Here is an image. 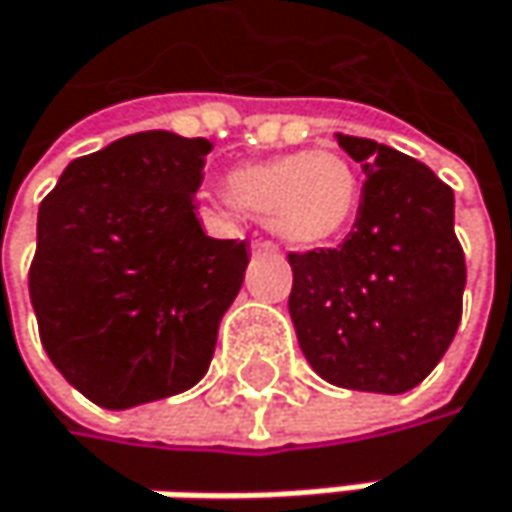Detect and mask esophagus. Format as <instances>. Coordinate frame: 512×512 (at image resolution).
Segmentation results:
<instances>
[{
    "instance_id": "34e87169",
    "label": "esophagus",
    "mask_w": 512,
    "mask_h": 512,
    "mask_svg": "<svg viewBox=\"0 0 512 512\" xmlns=\"http://www.w3.org/2000/svg\"><path fill=\"white\" fill-rule=\"evenodd\" d=\"M253 250L256 253H268V256H277V247L271 241H253Z\"/></svg>"
}]
</instances>
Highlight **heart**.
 Masks as SVG:
<instances>
[{
	"mask_svg": "<svg viewBox=\"0 0 512 512\" xmlns=\"http://www.w3.org/2000/svg\"><path fill=\"white\" fill-rule=\"evenodd\" d=\"M235 206L265 215L291 247L315 250L339 241L356 221L362 185L342 153L312 150L247 161L226 173Z\"/></svg>",
	"mask_w": 512,
	"mask_h": 512,
	"instance_id": "obj_1",
	"label": "heart"
}]
</instances>
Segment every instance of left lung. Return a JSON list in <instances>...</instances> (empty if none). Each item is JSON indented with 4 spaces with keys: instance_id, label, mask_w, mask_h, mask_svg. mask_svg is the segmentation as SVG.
<instances>
[{
    "instance_id": "obj_1",
    "label": "left lung",
    "mask_w": 512,
    "mask_h": 512,
    "mask_svg": "<svg viewBox=\"0 0 512 512\" xmlns=\"http://www.w3.org/2000/svg\"><path fill=\"white\" fill-rule=\"evenodd\" d=\"M336 141L365 173L356 224L339 247L288 253V312L327 383L401 395L436 368L460 327L466 256L454 191L386 144L342 132Z\"/></svg>"
}]
</instances>
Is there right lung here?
<instances>
[{"mask_svg": "<svg viewBox=\"0 0 512 512\" xmlns=\"http://www.w3.org/2000/svg\"><path fill=\"white\" fill-rule=\"evenodd\" d=\"M206 138L126 135L70 161L37 212L29 294L43 351L105 410L179 395L209 371L247 241L194 212Z\"/></svg>", "mask_w": 512, "mask_h": 512, "instance_id": "1", "label": "right lung"}]
</instances>
